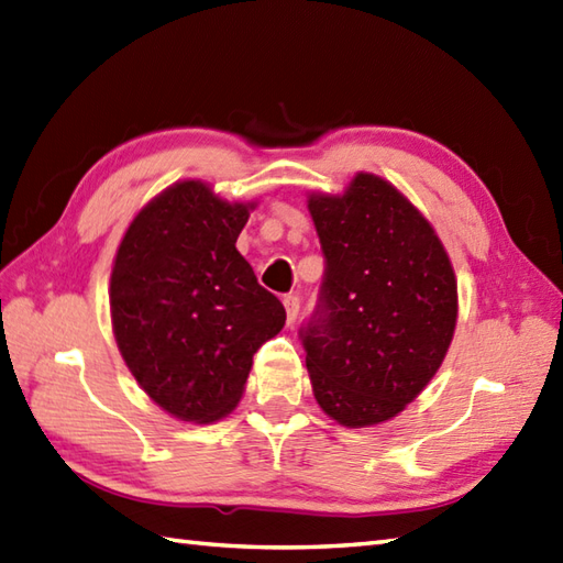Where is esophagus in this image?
<instances>
[{
  "mask_svg": "<svg viewBox=\"0 0 563 563\" xmlns=\"http://www.w3.org/2000/svg\"><path fill=\"white\" fill-rule=\"evenodd\" d=\"M284 308H286V320L289 322H296V318H298V310H301V298L298 296H284Z\"/></svg>",
  "mask_w": 563,
  "mask_h": 563,
  "instance_id": "34e87169",
  "label": "esophagus"
}]
</instances>
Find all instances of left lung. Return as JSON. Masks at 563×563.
<instances>
[{
  "label": "left lung",
  "instance_id": "8db88e82",
  "mask_svg": "<svg viewBox=\"0 0 563 563\" xmlns=\"http://www.w3.org/2000/svg\"><path fill=\"white\" fill-rule=\"evenodd\" d=\"M324 255L320 303L301 330L313 395L349 429L397 417L441 368L457 282L431 223L395 185L356 173L308 197Z\"/></svg>",
  "mask_w": 563,
  "mask_h": 563
}]
</instances>
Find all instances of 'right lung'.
Returning a JSON list of instances; mask_svg holds the SVG:
<instances>
[{
	"mask_svg": "<svg viewBox=\"0 0 563 563\" xmlns=\"http://www.w3.org/2000/svg\"><path fill=\"white\" fill-rule=\"evenodd\" d=\"M253 202L202 180L154 197L124 231L110 274V318L134 380L170 417L231 415L253 354L279 334L282 301L235 250Z\"/></svg>",
	"mask_w": 563,
	"mask_h": 563,
	"instance_id": "add662e5",
	"label": "right lung"
}]
</instances>
